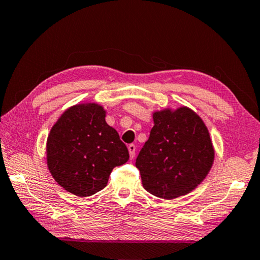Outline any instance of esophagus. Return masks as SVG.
I'll use <instances>...</instances> for the list:
<instances>
[{
	"label": "esophagus",
	"instance_id": "obj_1",
	"mask_svg": "<svg viewBox=\"0 0 260 260\" xmlns=\"http://www.w3.org/2000/svg\"><path fill=\"white\" fill-rule=\"evenodd\" d=\"M128 152H129V157H131V159H133L134 158V156H135V151H136V148H135V146L134 144H128Z\"/></svg>",
	"mask_w": 260,
	"mask_h": 260
}]
</instances>
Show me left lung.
<instances>
[{
  "instance_id": "8db88e82",
  "label": "left lung",
  "mask_w": 260,
  "mask_h": 260,
  "mask_svg": "<svg viewBox=\"0 0 260 260\" xmlns=\"http://www.w3.org/2000/svg\"><path fill=\"white\" fill-rule=\"evenodd\" d=\"M152 119L155 125L135 162L142 186L164 200L187 195L203 182L213 165L208 127L184 105L153 111Z\"/></svg>"
}]
</instances>
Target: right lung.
Wrapping results in <instances>:
<instances>
[{
	"label": "right lung",
	"mask_w": 260,
	"mask_h": 260,
	"mask_svg": "<svg viewBox=\"0 0 260 260\" xmlns=\"http://www.w3.org/2000/svg\"><path fill=\"white\" fill-rule=\"evenodd\" d=\"M105 116L107 110L98 103L72 105L48 134V170L61 188L78 197L102 190L113 167L129 158L119 134L107 124Z\"/></svg>",
	"instance_id": "1"
}]
</instances>
